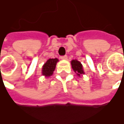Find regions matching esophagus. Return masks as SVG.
<instances>
[{"label":"esophagus","mask_w":124,"mask_h":124,"mask_svg":"<svg viewBox=\"0 0 124 124\" xmlns=\"http://www.w3.org/2000/svg\"><path fill=\"white\" fill-rule=\"evenodd\" d=\"M60 58H61L62 60H66V59L68 58V56H67V55H64V56H60Z\"/></svg>","instance_id":"1"}]
</instances>
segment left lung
<instances>
[{
	"mask_svg": "<svg viewBox=\"0 0 124 124\" xmlns=\"http://www.w3.org/2000/svg\"><path fill=\"white\" fill-rule=\"evenodd\" d=\"M71 67L73 71L78 77H80V75L84 74L82 65L79 61H78L77 60H73L71 62Z\"/></svg>",
	"mask_w": 124,
	"mask_h": 124,
	"instance_id": "obj_1",
	"label": "left lung"
}]
</instances>
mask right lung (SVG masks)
Segmentation results:
<instances>
[{
  "label": "right lung",
  "mask_w": 124,
  "mask_h": 124,
  "mask_svg": "<svg viewBox=\"0 0 124 124\" xmlns=\"http://www.w3.org/2000/svg\"><path fill=\"white\" fill-rule=\"evenodd\" d=\"M57 62H58V58H49L47 62L44 64L42 69V74L46 77H49L53 75V71L55 70Z\"/></svg>",
  "instance_id": "1"
}]
</instances>
